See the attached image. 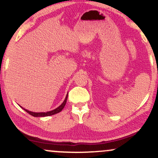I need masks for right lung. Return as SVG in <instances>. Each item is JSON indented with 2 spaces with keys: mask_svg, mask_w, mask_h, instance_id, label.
I'll use <instances>...</instances> for the list:
<instances>
[{
  "mask_svg": "<svg viewBox=\"0 0 158 158\" xmlns=\"http://www.w3.org/2000/svg\"><path fill=\"white\" fill-rule=\"evenodd\" d=\"M67 99H68V94H67L66 97H65V99L64 100V102L61 103V106H59L58 108H56V109L52 110H50V111H48V112H39V113H35V112H32V111H30V110H27V109H24V110H26L28 114H30V115L33 116V117H48V116H51V115H53V114H58L59 113V112L61 111V110L64 108V107L65 106V105H66V102H67Z\"/></svg>",
  "mask_w": 158,
  "mask_h": 158,
  "instance_id": "add662e5",
  "label": "right lung"
}]
</instances>
